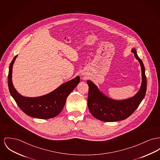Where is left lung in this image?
Listing matches in <instances>:
<instances>
[{
	"mask_svg": "<svg viewBox=\"0 0 160 160\" xmlns=\"http://www.w3.org/2000/svg\"><path fill=\"white\" fill-rule=\"evenodd\" d=\"M135 58L140 63L142 83L139 91L133 97L122 100H112L100 91L98 88L90 80L89 86L88 106L94 117L105 122H113L128 118L137 109L145 97L147 89V80L145 68L141 59L138 56L135 48L132 49Z\"/></svg>",
	"mask_w": 160,
	"mask_h": 160,
	"instance_id": "left-lung-1",
	"label": "left lung"
}]
</instances>
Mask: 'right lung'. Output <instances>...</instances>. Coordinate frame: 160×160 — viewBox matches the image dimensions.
<instances>
[{"instance_id": "add662e5", "label": "right lung", "mask_w": 160, "mask_h": 160, "mask_svg": "<svg viewBox=\"0 0 160 160\" xmlns=\"http://www.w3.org/2000/svg\"><path fill=\"white\" fill-rule=\"evenodd\" d=\"M14 57L9 67L8 85L10 94L21 110L28 116L40 119H49L58 115L66 103L68 96L80 82V77L60 85L49 94L38 97H26L21 95L16 90L12 82V71L14 61Z\"/></svg>"}]
</instances>
